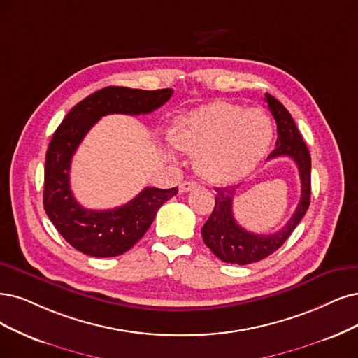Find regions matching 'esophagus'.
I'll list each match as a JSON object with an SVG mask.
<instances>
[{"mask_svg": "<svg viewBox=\"0 0 358 358\" xmlns=\"http://www.w3.org/2000/svg\"><path fill=\"white\" fill-rule=\"evenodd\" d=\"M197 189V182L189 180V181H184L180 184V193H189L192 190Z\"/></svg>", "mask_w": 358, "mask_h": 358, "instance_id": "esophagus-1", "label": "esophagus"}]
</instances>
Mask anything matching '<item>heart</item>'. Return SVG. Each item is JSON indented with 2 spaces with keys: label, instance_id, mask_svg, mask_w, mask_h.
<instances>
[{
  "label": "heart",
  "instance_id": "obj_1",
  "mask_svg": "<svg viewBox=\"0 0 358 358\" xmlns=\"http://www.w3.org/2000/svg\"><path fill=\"white\" fill-rule=\"evenodd\" d=\"M166 138L193 159L194 169L210 184L246 177L267 155L273 140L268 116L229 101H213L171 122Z\"/></svg>",
  "mask_w": 358,
  "mask_h": 358
}]
</instances>
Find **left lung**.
<instances>
[{
    "mask_svg": "<svg viewBox=\"0 0 358 358\" xmlns=\"http://www.w3.org/2000/svg\"><path fill=\"white\" fill-rule=\"evenodd\" d=\"M266 101L277 124L275 149L268 159L289 156L294 159L301 178V199L295 213L286 226L277 233L255 234L242 229L233 217V196L237 187H217L213 214L202 227L205 245L224 262L246 266L267 258L275 252L292 234L299 221L306 215L311 196V156L303 143L292 116L285 106L266 92Z\"/></svg>",
    "mask_w": 358,
    "mask_h": 358,
    "instance_id": "obj_1",
    "label": "left lung"
}]
</instances>
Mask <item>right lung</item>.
<instances>
[{"instance_id": "add662e5", "label": "right lung", "mask_w": 358, "mask_h": 358, "mask_svg": "<svg viewBox=\"0 0 358 358\" xmlns=\"http://www.w3.org/2000/svg\"><path fill=\"white\" fill-rule=\"evenodd\" d=\"M171 96V88L106 87L79 101L56 129L45 155L44 209L64 241L79 252L97 258L127 252L149 230L157 209L178 193L177 187H145L122 206L94 210L76 202L69 182L72 156L101 116L150 113Z\"/></svg>"}]
</instances>
